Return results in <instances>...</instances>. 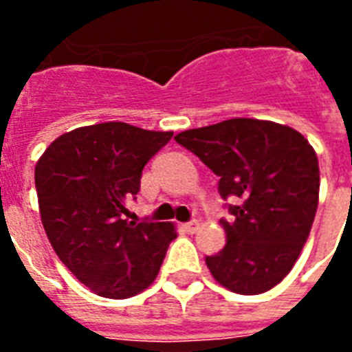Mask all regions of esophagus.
<instances>
[{"mask_svg":"<svg viewBox=\"0 0 352 352\" xmlns=\"http://www.w3.org/2000/svg\"><path fill=\"white\" fill-rule=\"evenodd\" d=\"M199 226H201V223H199L197 219H193V221H190V223H186V225H184V230L190 232V234H195V232L199 230Z\"/></svg>","mask_w":352,"mask_h":352,"instance_id":"1","label":"esophagus"}]
</instances>
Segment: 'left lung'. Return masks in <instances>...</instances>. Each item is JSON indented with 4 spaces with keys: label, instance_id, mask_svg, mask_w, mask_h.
Returning a JSON list of instances; mask_svg holds the SVG:
<instances>
[{
    "label": "left lung",
    "instance_id": "8db88e82",
    "mask_svg": "<svg viewBox=\"0 0 352 352\" xmlns=\"http://www.w3.org/2000/svg\"><path fill=\"white\" fill-rule=\"evenodd\" d=\"M175 140L219 175L235 195L221 221L225 248L206 257L210 272L235 294H263L281 283L309 239L320 199L316 151L300 131L270 120L230 118L179 133Z\"/></svg>",
    "mask_w": 352,
    "mask_h": 352
}]
</instances>
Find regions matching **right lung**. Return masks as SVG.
Listing matches in <instances>:
<instances>
[{
	"label": "right lung",
	"mask_w": 352,
	"mask_h": 352,
	"mask_svg": "<svg viewBox=\"0 0 352 352\" xmlns=\"http://www.w3.org/2000/svg\"><path fill=\"white\" fill-rule=\"evenodd\" d=\"M173 137L126 122L63 133L34 170L45 234L60 261L96 296L126 300L153 283L177 237L173 223H129L142 168Z\"/></svg>",
	"instance_id": "add662e5"
}]
</instances>
